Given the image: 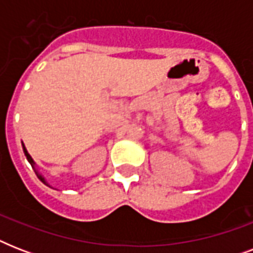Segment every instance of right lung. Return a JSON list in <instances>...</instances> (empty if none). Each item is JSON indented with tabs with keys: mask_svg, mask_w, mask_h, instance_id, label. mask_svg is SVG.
<instances>
[{
	"mask_svg": "<svg viewBox=\"0 0 253 253\" xmlns=\"http://www.w3.org/2000/svg\"><path fill=\"white\" fill-rule=\"evenodd\" d=\"M22 147H23V152H25V156H26V159H27V162H29L30 164H31V167H33L34 170H35V173H37V176L39 177V180H41L42 182H43V184L47 185V186H49L48 182L45 181L44 176H42V173H39V170H38V169H37V164H35V162H34V160H33V158H31L29 152H27V150H26V147H25V144H23V142H22Z\"/></svg>",
	"mask_w": 253,
	"mask_h": 253,
	"instance_id": "right-lung-1",
	"label": "right lung"
}]
</instances>
